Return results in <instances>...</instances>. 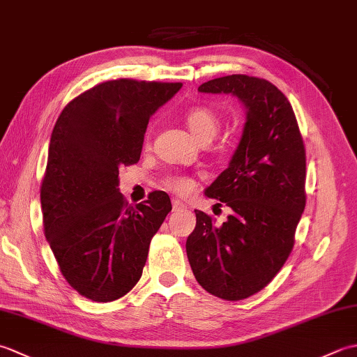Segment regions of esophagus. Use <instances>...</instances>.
Here are the masks:
<instances>
[{"label":"esophagus","instance_id":"esophagus-1","mask_svg":"<svg viewBox=\"0 0 357 357\" xmlns=\"http://www.w3.org/2000/svg\"><path fill=\"white\" fill-rule=\"evenodd\" d=\"M172 207H173V211H178V210H183V208H185L187 206L184 202H181V201H178V199H173V202H172Z\"/></svg>","mask_w":357,"mask_h":357}]
</instances>
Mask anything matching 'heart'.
<instances>
[{
  "instance_id": "heart-1",
  "label": "heart",
  "mask_w": 357,
  "mask_h": 357,
  "mask_svg": "<svg viewBox=\"0 0 357 357\" xmlns=\"http://www.w3.org/2000/svg\"><path fill=\"white\" fill-rule=\"evenodd\" d=\"M185 124L199 142H210L219 130V118L207 107H193L185 113ZM162 185L173 193L187 195L192 192L193 179L183 174H170L162 179Z\"/></svg>"
}]
</instances>
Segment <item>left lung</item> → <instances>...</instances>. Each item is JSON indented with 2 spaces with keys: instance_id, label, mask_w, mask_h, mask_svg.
Masks as SVG:
<instances>
[{
  "instance_id": "1",
  "label": "left lung",
  "mask_w": 357,
  "mask_h": 357,
  "mask_svg": "<svg viewBox=\"0 0 357 357\" xmlns=\"http://www.w3.org/2000/svg\"><path fill=\"white\" fill-rule=\"evenodd\" d=\"M202 93H227L245 105L241 141L208 198L233 213L222 225L195 210L187 257L199 285L225 301L245 299L282 268L305 208V147L291 104L270 81L229 75L204 82Z\"/></svg>"
}]
</instances>
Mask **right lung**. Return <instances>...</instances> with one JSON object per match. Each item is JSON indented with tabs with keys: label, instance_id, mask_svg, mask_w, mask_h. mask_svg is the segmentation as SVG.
Instances as JSON below:
<instances>
[{
	"label": "right lung",
	"instance_id": "add662e5",
	"mask_svg": "<svg viewBox=\"0 0 357 357\" xmlns=\"http://www.w3.org/2000/svg\"><path fill=\"white\" fill-rule=\"evenodd\" d=\"M181 87L105 81L67 104L53 127L41 185L44 234L63 276L87 299L110 302L132 290L172 210L164 192L128 206L118 174L139 161L150 116Z\"/></svg>",
	"mask_w": 357,
	"mask_h": 357
}]
</instances>
